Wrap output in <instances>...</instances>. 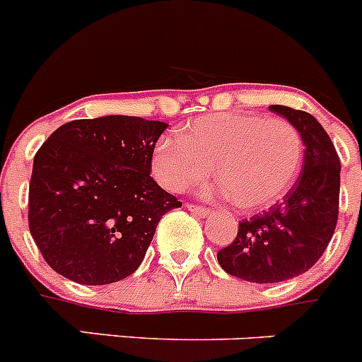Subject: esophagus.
Instances as JSON below:
<instances>
[{
  "instance_id": "1",
  "label": "esophagus",
  "mask_w": 362,
  "mask_h": 362,
  "mask_svg": "<svg viewBox=\"0 0 362 362\" xmlns=\"http://www.w3.org/2000/svg\"><path fill=\"white\" fill-rule=\"evenodd\" d=\"M187 211H191L192 214H197V216H207L209 212H211L207 207H202V205L198 204H187Z\"/></svg>"
}]
</instances>
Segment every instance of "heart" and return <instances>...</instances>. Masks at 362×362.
Listing matches in <instances>:
<instances>
[{"mask_svg": "<svg viewBox=\"0 0 362 362\" xmlns=\"http://www.w3.org/2000/svg\"><path fill=\"white\" fill-rule=\"evenodd\" d=\"M303 141L282 117L219 112L192 121L178 139L162 137L151 171L164 189L187 191L212 173L241 211L276 204L298 180Z\"/></svg>", "mask_w": 362, "mask_h": 362, "instance_id": "b5f03b06", "label": "heart"}]
</instances>
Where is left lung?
<instances>
[{
	"instance_id": "left-lung-1",
	"label": "left lung",
	"mask_w": 362,
	"mask_h": 362,
	"mask_svg": "<svg viewBox=\"0 0 362 362\" xmlns=\"http://www.w3.org/2000/svg\"><path fill=\"white\" fill-rule=\"evenodd\" d=\"M300 132L303 171L282 202L239 221L234 241L218 252L223 269L238 279L275 284L309 272L325 252L339 212V157L316 117L272 105Z\"/></svg>"
}]
</instances>
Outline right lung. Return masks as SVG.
<instances>
[{
    "instance_id": "obj_1",
    "label": "right lung",
    "mask_w": 362,
    "mask_h": 362,
    "mask_svg": "<svg viewBox=\"0 0 362 362\" xmlns=\"http://www.w3.org/2000/svg\"><path fill=\"white\" fill-rule=\"evenodd\" d=\"M168 124L134 116L74 119L33 158L28 225L57 273L103 286L139 268L162 216L182 207L151 173Z\"/></svg>"
}]
</instances>
